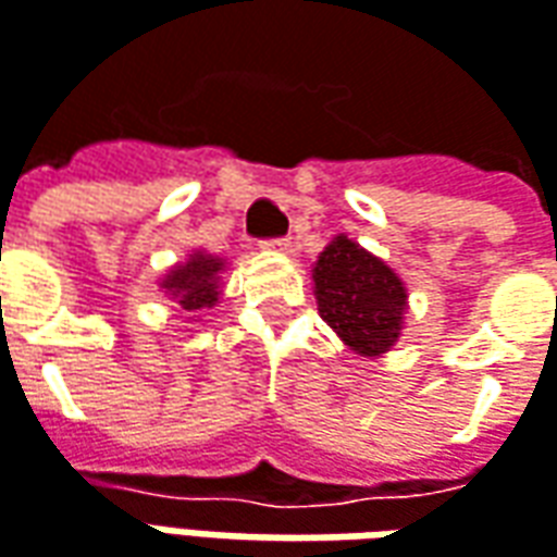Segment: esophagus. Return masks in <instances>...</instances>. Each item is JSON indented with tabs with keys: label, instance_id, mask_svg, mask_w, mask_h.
<instances>
[{
	"label": "esophagus",
	"instance_id": "34e87169",
	"mask_svg": "<svg viewBox=\"0 0 557 557\" xmlns=\"http://www.w3.org/2000/svg\"><path fill=\"white\" fill-rule=\"evenodd\" d=\"M262 247H268V250L292 252V247H295V240H292V238H271V240H262Z\"/></svg>",
	"mask_w": 557,
	"mask_h": 557
}]
</instances>
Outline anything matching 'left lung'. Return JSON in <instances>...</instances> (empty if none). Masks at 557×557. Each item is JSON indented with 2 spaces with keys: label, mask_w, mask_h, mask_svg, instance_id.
<instances>
[{
  "label": "left lung",
  "mask_w": 557,
  "mask_h": 557,
  "mask_svg": "<svg viewBox=\"0 0 557 557\" xmlns=\"http://www.w3.org/2000/svg\"><path fill=\"white\" fill-rule=\"evenodd\" d=\"M313 286L319 317L356 356L373 359L395 346L407 313V286L383 259L337 235L319 252Z\"/></svg>",
  "instance_id": "8db88e82"
}]
</instances>
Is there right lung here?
<instances>
[{
  "label": "right lung",
  "instance_id": "add662e5",
  "mask_svg": "<svg viewBox=\"0 0 557 557\" xmlns=\"http://www.w3.org/2000/svg\"><path fill=\"white\" fill-rule=\"evenodd\" d=\"M223 268L225 262L220 256L198 250L186 259L184 265L171 268L159 286L184 307L186 313H198V310H208V307L220 301V274H223Z\"/></svg>",
  "mask_w": 557,
  "mask_h": 557
}]
</instances>
